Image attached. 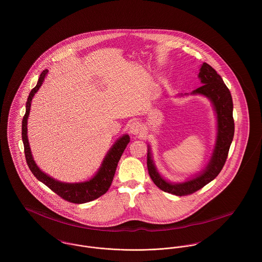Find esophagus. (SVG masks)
Segmentation results:
<instances>
[{
	"mask_svg": "<svg viewBox=\"0 0 262 262\" xmlns=\"http://www.w3.org/2000/svg\"><path fill=\"white\" fill-rule=\"evenodd\" d=\"M141 130V124L138 121H133L131 122L130 126H129V131L131 134L133 135H137Z\"/></svg>",
	"mask_w": 262,
	"mask_h": 262,
	"instance_id": "obj_1",
	"label": "esophagus"
}]
</instances>
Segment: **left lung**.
Masks as SVG:
<instances>
[{
    "label": "left lung",
    "instance_id": "8db88e82",
    "mask_svg": "<svg viewBox=\"0 0 262 262\" xmlns=\"http://www.w3.org/2000/svg\"><path fill=\"white\" fill-rule=\"evenodd\" d=\"M199 78L203 85L192 91L190 95H202L208 98L213 104L217 118V136L215 146L206 168L194 178L183 183H171L166 181L157 171L152 159L151 148L148 145L147 167L151 180L161 190L176 195L192 193L212 182L224 166L229 148L234 137L233 101L231 93L226 86L222 77L211 66L204 62L200 69ZM187 95L188 94H185V96ZM183 96L184 95H181V97Z\"/></svg>",
    "mask_w": 262,
    "mask_h": 262
}]
</instances>
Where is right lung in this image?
Listing matches in <instances>:
<instances>
[{
	"label": "right lung",
	"mask_w": 262,
	"mask_h": 262,
	"mask_svg": "<svg viewBox=\"0 0 262 262\" xmlns=\"http://www.w3.org/2000/svg\"><path fill=\"white\" fill-rule=\"evenodd\" d=\"M48 74V70H44L39 76L36 86L30 92L29 97L26 102V113L23 117L22 121V140L24 144L25 150V157L27 164L34 174V177L37 179L39 182L43 183L45 186L49 187L51 190H53L55 193H57L60 198L63 200L74 203V204H83L91 201H94L104 193L107 192L109 187L112 184L113 179L115 176V171L118 165V162L130 142V137L128 134H124L121 136L116 142L113 144L112 147L107 152L105 158L103 159V162L96 172V174L85 181L80 183H63L59 182L57 180H54L53 178L49 177L45 172H43L38 167L36 162L34 161V158L31 153V148L28 140L27 135V121L29 117V113L31 109V102L34 98L35 94L38 90L42 85L44 78Z\"/></svg>",
	"instance_id": "add662e5"
}]
</instances>
